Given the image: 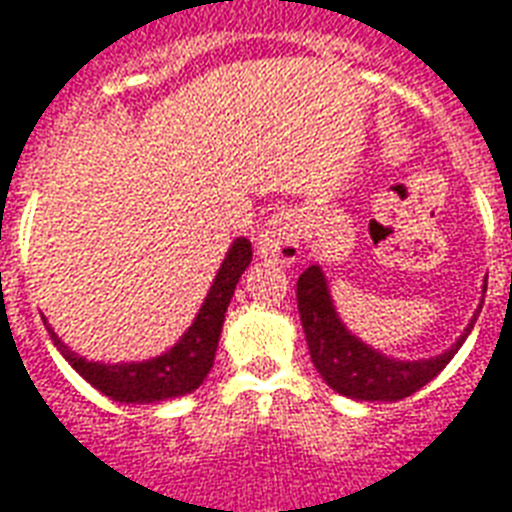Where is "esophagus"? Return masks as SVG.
I'll list each match as a JSON object with an SVG mask.
<instances>
[{
    "label": "esophagus",
    "mask_w": 512,
    "mask_h": 512,
    "mask_svg": "<svg viewBox=\"0 0 512 512\" xmlns=\"http://www.w3.org/2000/svg\"><path fill=\"white\" fill-rule=\"evenodd\" d=\"M257 252L273 263L292 265L300 255V220L295 214L282 212L265 222L257 239Z\"/></svg>",
    "instance_id": "obj_1"
}]
</instances>
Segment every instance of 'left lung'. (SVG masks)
I'll return each mask as SVG.
<instances>
[{"label":"left lung","instance_id":"1","mask_svg":"<svg viewBox=\"0 0 512 512\" xmlns=\"http://www.w3.org/2000/svg\"><path fill=\"white\" fill-rule=\"evenodd\" d=\"M298 311L311 362L319 370V376L325 378L338 395L354 397V400H381V403H395L419 392L421 386H427L454 360V354L478 319L475 314L462 338L440 357L416 362L389 360L381 351L357 341L341 325L319 265H308L306 271L300 273Z\"/></svg>","mask_w":512,"mask_h":512}]
</instances>
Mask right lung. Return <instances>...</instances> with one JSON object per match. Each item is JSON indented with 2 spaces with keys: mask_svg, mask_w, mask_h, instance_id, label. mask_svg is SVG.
Segmentation results:
<instances>
[{
  "mask_svg": "<svg viewBox=\"0 0 512 512\" xmlns=\"http://www.w3.org/2000/svg\"><path fill=\"white\" fill-rule=\"evenodd\" d=\"M252 260V244L247 239H236L228 257L222 260V268L214 279L212 290L206 295L204 306L187 333L179 338L174 349L161 357L147 362H131V365H101L77 357L72 349H66L61 338L48 327L50 338L72 365L101 395L112 397L117 403H161L169 397H179L193 392L204 384L214 365V351L220 341L225 311L233 298V290L239 284L241 273L247 271Z\"/></svg>",
  "mask_w": 512,
  "mask_h": 512,
  "instance_id": "right-lung-1",
  "label": "right lung"
}]
</instances>
